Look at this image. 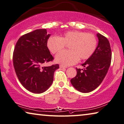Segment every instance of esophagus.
<instances>
[{"instance_id":"obj_1","label":"esophagus","mask_w":124,"mask_h":124,"mask_svg":"<svg viewBox=\"0 0 124 124\" xmlns=\"http://www.w3.org/2000/svg\"><path fill=\"white\" fill-rule=\"evenodd\" d=\"M60 67L61 68H66L65 66H63V65H62V64H60Z\"/></svg>"}]
</instances>
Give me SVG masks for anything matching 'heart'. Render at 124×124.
Returning a JSON list of instances; mask_svg holds the SVG:
<instances>
[{
  "mask_svg": "<svg viewBox=\"0 0 124 124\" xmlns=\"http://www.w3.org/2000/svg\"><path fill=\"white\" fill-rule=\"evenodd\" d=\"M97 39L93 34L77 31H68L60 38L51 37L47 40V46L53 54L59 52L68 45V51L61 52L56 56V62L64 66L76 63L79 59L85 60L89 58L96 49Z\"/></svg>",
  "mask_w": 124,
  "mask_h": 124,
  "instance_id": "heart-1",
  "label": "heart"
}]
</instances>
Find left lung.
Here are the masks:
<instances>
[{
  "instance_id": "8db88e82",
  "label": "left lung",
  "mask_w": 124,
  "mask_h": 124,
  "mask_svg": "<svg viewBox=\"0 0 124 124\" xmlns=\"http://www.w3.org/2000/svg\"><path fill=\"white\" fill-rule=\"evenodd\" d=\"M99 43L93 54L82 64L85 68H77V75L71 80L77 90L88 93L95 90L106 76L111 61V50L108 39L97 33Z\"/></svg>"
}]
</instances>
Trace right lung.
<instances>
[{
  "mask_svg": "<svg viewBox=\"0 0 124 124\" xmlns=\"http://www.w3.org/2000/svg\"><path fill=\"white\" fill-rule=\"evenodd\" d=\"M50 36L46 29H36L21 37L15 46V72L24 87L33 93H41L48 89L54 71L59 68L58 64L43 66L54 59L47 46Z\"/></svg>",
  "mask_w": 124,
  "mask_h": 124,
  "instance_id": "obj_1",
  "label": "right lung"
}]
</instances>
